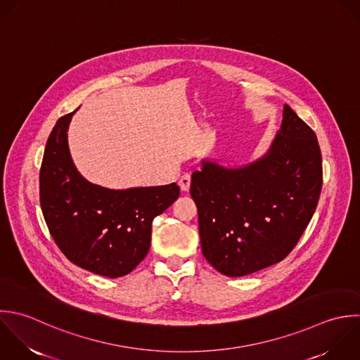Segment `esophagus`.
Returning a JSON list of instances; mask_svg holds the SVG:
<instances>
[{"label": "esophagus", "mask_w": 360, "mask_h": 360, "mask_svg": "<svg viewBox=\"0 0 360 360\" xmlns=\"http://www.w3.org/2000/svg\"><path fill=\"white\" fill-rule=\"evenodd\" d=\"M178 184H179V188L182 192H188L191 188V175H188V174L182 175Z\"/></svg>", "instance_id": "1"}]
</instances>
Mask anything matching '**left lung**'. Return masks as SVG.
I'll use <instances>...</instances> for the list:
<instances>
[{
	"label": "left lung",
	"instance_id": "8db88e82",
	"mask_svg": "<svg viewBox=\"0 0 360 360\" xmlns=\"http://www.w3.org/2000/svg\"><path fill=\"white\" fill-rule=\"evenodd\" d=\"M191 179L199 213L202 252L230 278L285 259L309 226L323 186L316 133L289 106L259 158L229 167L210 158Z\"/></svg>",
	"mask_w": 360,
	"mask_h": 360
}]
</instances>
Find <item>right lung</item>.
<instances>
[{
	"instance_id": "obj_1",
	"label": "right lung",
	"mask_w": 360,
	"mask_h": 360,
	"mask_svg": "<svg viewBox=\"0 0 360 360\" xmlns=\"http://www.w3.org/2000/svg\"><path fill=\"white\" fill-rule=\"evenodd\" d=\"M78 108L60 117L44 148L40 206L51 237L79 268L106 278L130 274L147 255L151 224L179 196L174 182L110 189L85 179L68 148L67 131Z\"/></svg>"
}]
</instances>
